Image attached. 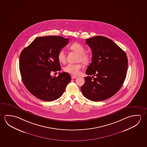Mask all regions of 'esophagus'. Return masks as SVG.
<instances>
[{
  "label": "esophagus",
  "mask_w": 147,
  "mask_h": 147,
  "mask_svg": "<svg viewBox=\"0 0 147 147\" xmlns=\"http://www.w3.org/2000/svg\"><path fill=\"white\" fill-rule=\"evenodd\" d=\"M77 77L76 76H75V75H71V78H72V79H74V78H77Z\"/></svg>",
  "instance_id": "1"
}]
</instances>
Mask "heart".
Instances as JSON below:
<instances>
[{"mask_svg":"<svg viewBox=\"0 0 147 147\" xmlns=\"http://www.w3.org/2000/svg\"><path fill=\"white\" fill-rule=\"evenodd\" d=\"M70 49L71 50L74 51L78 54L77 57L78 61H82L84 65L88 64L90 61V56L87 53L84 52V48L81 44L75 42L70 46ZM57 59L60 63H65L66 60L65 52L61 50L58 52L57 54ZM82 67V65L81 63L72 64L69 63L63 67V70L65 72L73 75H78L80 74V70Z\"/></svg>","mask_w":147,"mask_h":147,"instance_id":"b5f03b06","label":"heart"}]
</instances>
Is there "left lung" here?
Segmentation results:
<instances>
[{"label": "left lung", "mask_w": 147, "mask_h": 147, "mask_svg": "<svg viewBox=\"0 0 147 147\" xmlns=\"http://www.w3.org/2000/svg\"><path fill=\"white\" fill-rule=\"evenodd\" d=\"M86 42L91 49L92 58L86 71L89 76L84 77L81 87L82 93L91 101H102L113 96L122 86L127 70V56L119 46L104 36L87 39Z\"/></svg>", "instance_id": "1"}]
</instances>
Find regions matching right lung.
<instances>
[{
	"label": "right lung",
	"mask_w": 147,
	"mask_h": 147,
	"mask_svg": "<svg viewBox=\"0 0 147 147\" xmlns=\"http://www.w3.org/2000/svg\"><path fill=\"white\" fill-rule=\"evenodd\" d=\"M69 40L60 36L39 37L20 53L22 80L37 98L46 101L59 98L71 81V76L67 72L60 73L57 77L50 75L51 72L61 70L57 54Z\"/></svg>",
	"instance_id": "add662e5"
}]
</instances>
